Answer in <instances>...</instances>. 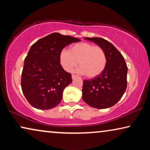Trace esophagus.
I'll return each instance as SVG.
<instances>
[{
	"label": "esophagus",
	"mask_w": 150,
	"mask_h": 150,
	"mask_svg": "<svg viewBox=\"0 0 150 150\" xmlns=\"http://www.w3.org/2000/svg\"><path fill=\"white\" fill-rule=\"evenodd\" d=\"M71 78H72V79H76V78H77V76L74 75V74H72V75H71Z\"/></svg>",
	"instance_id": "34e87169"
}]
</instances>
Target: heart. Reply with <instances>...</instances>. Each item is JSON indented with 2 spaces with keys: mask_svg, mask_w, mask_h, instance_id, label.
Segmentation results:
<instances>
[{
  "mask_svg": "<svg viewBox=\"0 0 150 150\" xmlns=\"http://www.w3.org/2000/svg\"><path fill=\"white\" fill-rule=\"evenodd\" d=\"M59 61L63 69L68 72L79 65L80 73L89 78H94L104 70L107 59L102 47L87 42H79L71 45L69 51H61Z\"/></svg>",
  "mask_w": 150,
  "mask_h": 150,
  "instance_id": "b5f03b06",
  "label": "heart"
}]
</instances>
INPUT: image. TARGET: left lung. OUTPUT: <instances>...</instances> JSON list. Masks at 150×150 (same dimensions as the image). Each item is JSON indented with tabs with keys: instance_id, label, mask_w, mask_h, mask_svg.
Returning a JSON list of instances; mask_svg holds the SVG:
<instances>
[{
	"instance_id": "1",
	"label": "left lung",
	"mask_w": 150,
	"mask_h": 150,
	"mask_svg": "<svg viewBox=\"0 0 150 150\" xmlns=\"http://www.w3.org/2000/svg\"><path fill=\"white\" fill-rule=\"evenodd\" d=\"M102 47L107 59L106 66L99 76L84 80L83 100L93 108H107L114 106L126 91L128 67L124 57L107 40L100 38H85Z\"/></svg>"
}]
</instances>
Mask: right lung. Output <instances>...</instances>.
I'll use <instances>...</instances> for the list:
<instances>
[{
  "label": "right lung",
  "instance_id": "obj_1",
  "mask_svg": "<svg viewBox=\"0 0 150 150\" xmlns=\"http://www.w3.org/2000/svg\"><path fill=\"white\" fill-rule=\"evenodd\" d=\"M79 39L53 33L33 44L24 59L21 87L30 105L40 110L54 108L63 91L71 83V74L65 71L59 54L67 45Z\"/></svg>",
  "mask_w": 150,
  "mask_h": 150
}]
</instances>
